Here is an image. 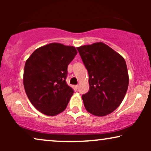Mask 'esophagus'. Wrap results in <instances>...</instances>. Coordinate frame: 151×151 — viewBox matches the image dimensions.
<instances>
[{
  "mask_svg": "<svg viewBox=\"0 0 151 151\" xmlns=\"http://www.w3.org/2000/svg\"><path fill=\"white\" fill-rule=\"evenodd\" d=\"M78 86H79L78 85H75V86H74V87H75L76 89H78Z\"/></svg>",
  "mask_w": 151,
  "mask_h": 151,
  "instance_id": "1",
  "label": "esophagus"
}]
</instances>
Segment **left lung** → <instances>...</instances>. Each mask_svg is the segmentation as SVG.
<instances>
[{
    "label": "left lung",
    "instance_id": "left-lung-1",
    "mask_svg": "<svg viewBox=\"0 0 151 151\" xmlns=\"http://www.w3.org/2000/svg\"><path fill=\"white\" fill-rule=\"evenodd\" d=\"M88 73L89 91L82 96L86 110L102 117L121 104L129 86L125 60L102 42L77 47Z\"/></svg>",
    "mask_w": 151,
    "mask_h": 151
}]
</instances>
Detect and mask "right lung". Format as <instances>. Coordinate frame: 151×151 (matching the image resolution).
Masks as SVG:
<instances>
[{
	"instance_id": "1",
	"label": "right lung",
	"mask_w": 151,
	"mask_h": 151,
	"mask_svg": "<svg viewBox=\"0 0 151 151\" xmlns=\"http://www.w3.org/2000/svg\"><path fill=\"white\" fill-rule=\"evenodd\" d=\"M78 53L76 47L53 42L36 49L26 60L23 84L37 110L55 116L66 109L73 91L67 85V67Z\"/></svg>"
}]
</instances>
